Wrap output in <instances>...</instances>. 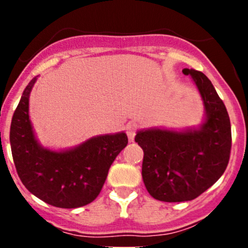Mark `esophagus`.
Returning <instances> with one entry per match:
<instances>
[{"instance_id": "obj_1", "label": "esophagus", "mask_w": 248, "mask_h": 248, "mask_svg": "<svg viewBox=\"0 0 248 248\" xmlns=\"http://www.w3.org/2000/svg\"><path fill=\"white\" fill-rule=\"evenodd\" d=\"M126 132L127 137H128L129 141H133L136 138V132H137V124L134 122H128L126 126Z\"/></svg>"}]
</instances>
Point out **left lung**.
I'll list each match as a JSON object with an SVG mask.
<instances>
[{"label":"left lung","instance_id":"8db88e82","mask_svg":"<svg viewBox=\"0 0 248 248\" xmlns=\"http://www.w3.org/2000/svg\"><path fill=\"white\" fill-rule=\"evenodd\" d=\"M198 90L204 117L198 127L139 129L136 141L144 151L141 175L150 196L167 202H188L222 176L232 147L226 106L204 73L182 69Z\"/></svg>","mask_w":248,"mask_h":248}]
</instances>
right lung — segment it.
Returning a JSON list of instances; mask_svg holds the SVG:
<instances>
[{
  "mask_svg": "<svg viewBox=\"0 0 248 248\" xmlns=\"http://www.w3.org/2000/svg\"><path fill=\"white\" fill-rule=\"evenodd\" d=\"M37 78L25 87L12 119L9 140L17 175L33 196L52 206H84L98 197L110 166L128 139L122 131L92 137L68 149L43 146L29 114L30 94Z\"/></svg>",
  "mask_w": 248,
  "mask_h": 248,
  "instance_id": "right-lung-1",
  "label": "right lung"
}]
</instances>
